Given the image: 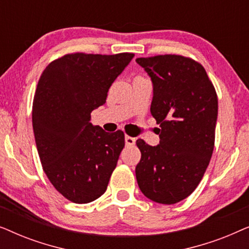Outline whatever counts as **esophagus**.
I'll list each match as a JSON object with an SVG mask.
<instances>
[{
  "label": "esophagus",
  "instance_id": "esophagus-1",
  "mask_svg": "<svg viewBox=\"0 0 249 249\" xmlns=\"http://www.w3.org/2000/svg\"><path fill=\"white\" fill-rule=\"evenodd\" d=\"M124 142H125V145H127V146H134L136 144V138L130 137V136H125Z\"/></svg>",
  "mask_w": 249,
  "mask_h": 249
}]
</instances>
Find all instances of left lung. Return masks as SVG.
I'll return each instance as SVG.
<instances>
[{
	"label": "left lung",
	"mask_w": 249,
	"mask_h": 249,
	"mask_svg": "<svg viewBox=\"0 0 249 249\" xmlns=\"http://www.w3.org/2000/svg\"><path fill=\"white\" fill-rule=\"evenodd\" d=\"M153 83L151 113L160 124V144L138 139L142 159L136 178L153 202L176 204L202 180L214 148L215 88L203 66L176 54L136 59Z\"/></svg>",
	"instance_id": "left-lung-1"
}]
</instances>
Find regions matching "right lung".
<instances>
[{
    "instance_id": "1",
    "label": "right lung",
    "mask_w": 249,
    "mask_h": 249,
    "mask_svg": "<svg viewBox=\"0 0 249 249\" xmlns=\"http://www.w3.org/2000/svg\"><path fill=\"white\" fill-rule=\"evenodd\" d=\"M134 53H71L43 71L33 102V129L43 170L61 195L77 204L105 193L124 134L90 124L91 111L107 101L108 88Z\"/></svg>"
}]
</instances>
